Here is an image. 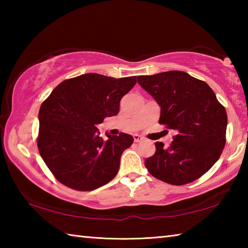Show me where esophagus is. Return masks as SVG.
I'll return each mask as SVG.
<instances>
[{"mask_svg":"<svg viewBox=\"0 0 248 248\" xmlns=\"http://www.w3.org/2000/svg\"><path fill=\"white\" fill-rule=\"evenodd\" d=\"M133 140H134V142H141L142 140H143V137L139 136V134H134Z\"/></svg>","mask_w":248,"mask_h":248,"instance_id":"obj_1","label":"esophagus"}]
</instances>
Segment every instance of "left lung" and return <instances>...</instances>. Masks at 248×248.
I'll use <instances>...</instances> for the list:
<instances>
[{
    "label": "left lung",
    "instance_id": "left-lung-1",
    "mask_svg": "<svg viewBox=\"0 0 248 248\" xmlns=\"http://www.w3.org/2000/svg\"><path fill=\"white\" fill-rule=\"evenodd\" d=\"M138 83L161 107L158 123L176 133L169 148L155 143L145 167L155 178L177 186L198 179L224 149L225 108L207 83L183 71L140 75Z\"/></svg>",
    "mask_w": 248,
    "mask_h": 248
}]
</instances>
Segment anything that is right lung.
Wrapping results in <instances>:
<instances>
[{"instance_id":"obj_1","label":"right lung","mask_w":248,"mask_h":248,"mask_svg":"<svg viewBox=\"0 0 248 248\" xmlns=\"http://www.w3.org/2000/svg\"><path fill=\"white\" fill-rule=\"evenodd\" d=\"M136 77L115 78L97 73L65 79L39 110L38 150L59 182L91 191L115 177L120 157L133 143L130 134L106 133L96 125L119 112L120 99L136 85Z\"/></svg>"}]
</instances>
